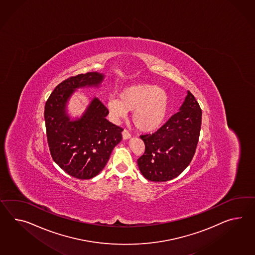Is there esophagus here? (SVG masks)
<instances>
[{
  "label": "esophagus",
  "mask_w": 255,
  "mask_h": 255,
  "mask_svg": "<svg viewBox=\"0 0 255 255\" xmlns=\"http://www.w3.org/2000/svg\"><path fill=\"white\" fill-rule=\"evenodd\" d=\"M123 138L125 139V140H126V139H129V138H130V134L129 133V131L127 130H123Z\"/></svg>",
  "instance_id": "obj_1"
}]
</instances>
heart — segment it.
I'll return each instance as SVG.
<instances>
[{
    "instance_id": "b5f03b06",
    "label": "heart",
    "mask_w": 255,
    "mask_h": 255,
    "mask_svg": "<svg viewBox=\"0 0 255 255\" xmlns=\"http://www.w3.org/2000/svg\"><path fill=\"white\" fill-rule=\"evenodd\" d=\"M169 98L164 89L153 85H136L125 87L119 99L107 101V108L115 120L124 118L131 112V121L138 130L151 131L161 126L168 112Z\"/></svg>"
}]
</instances>
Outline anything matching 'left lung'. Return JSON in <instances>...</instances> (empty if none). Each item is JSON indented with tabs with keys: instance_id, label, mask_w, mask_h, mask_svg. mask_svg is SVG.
Here are the masks:
<instances>
[{
	"instance_id": "8db88e82",
	"label": "left lung",
	"mask_w": 255,
	"mask_h": 255,
	"mask_svg": "<svg viewBox=\"0 0 255 255\" xmlns=\"http://www.w3.org/2000/svg\"><path fill=\"white\" fill-rule=\"evenodd\" d=\"M201 124V108L188 91L180 112L154 133L140 136L145 149L137 164L143 177L151 181H168L178 177L193 159Z\"/></svg>"
}]
</instances>
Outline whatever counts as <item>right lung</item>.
<instances>
[{"label":"right lung","instance_id":"add662e5","mask_svg":"<svg viewBox=\"0 0 255 255\" xmlns=\"http://www.w3.org/2000/svg\"><path fill=\"white\" fill-rule=\"evenodd\" d=\"M104 75L91 72L69 77L59 84L45 104L44 118L52 159L70 176L89 180L109 161L122 139L123 128L110 123L109 111L94 98L81 118L71 121L66 105L76 89L99 87Z\"/></svg>","mask_w":255,"mask_h":255}]
</instances>
